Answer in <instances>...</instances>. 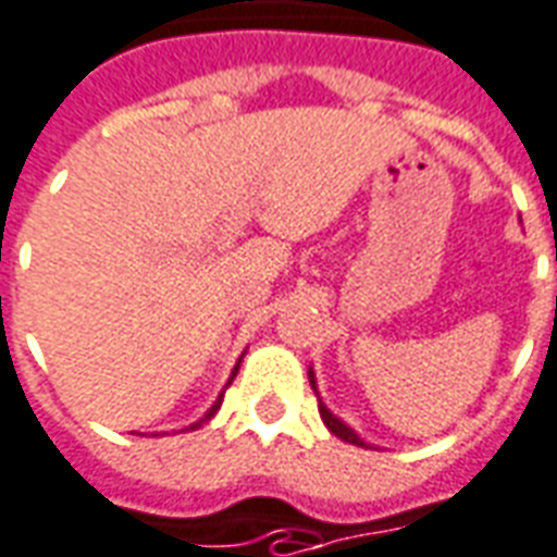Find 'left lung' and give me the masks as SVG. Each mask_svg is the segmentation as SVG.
I'll use <instances>...</instances> for the list:
<instances>
[{
    "label": "left lung",
    "mask_w": 557,
    "mask_h": 557,
    "mask_svg": "<svg viewBox=\"0 0 557 557\" xmlns=\"http://www.w3.org/2000/svg\"><path fill=\"white\" fill-rule=\"evenodd\" d=\"M308 380H311V388H314V373H311V371H308ZM318 409H320V418H323V421H326V428L332 430V433H335V436H338V440L350 442V445H362V448H368V445H364V442L359 440V436H356V433H352V430L347 428V424H344V421H341V418L332 416V412H329V409L323 407V404H318Z\"/></svg>",
    "instance_id": "1"
}]
</instances>
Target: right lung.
I'll return each mask as SVG.
<instances>
[{"mask_svg": "<svg viewBox=\"0 0 557 557\" xmlns=\"http://www.w3.org/2000/svg\"><path fill=\"white\" fill-rule=\"evenodd\" d=\"M237 368H239V364H237ZM219 404H222V400H216V407H213V409H210V412H207V418H210V416H213V412H216ZM207 418H201V421H207ZM201 421H198V424H193V428H201Z\"/></svg>", "mask_w": 557, "mask_h": 557, "instance_id": "obj_1", "label": "right lung"}]
</instances>
